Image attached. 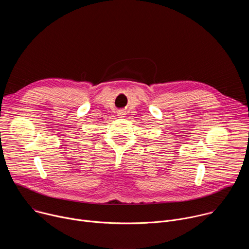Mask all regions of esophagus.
I'll return each mask as SVG.
<instances>
[{
	"mask_svg": "<svg viewBox=\"0 0 249 249\" xmlns=\"http://www.w3.org/2000/svg\"><path fill=\"white\" fill-rule=\"evenodd\" d=\"M124 115H126V112H125L124 110H119L118 116H119V117H124Z\"/></svg>",
	"mask_w": 249,
	"mask_h": 249,
	"instance_id": "34e87169",
	"label": "esophagus"
}]
</instances>
